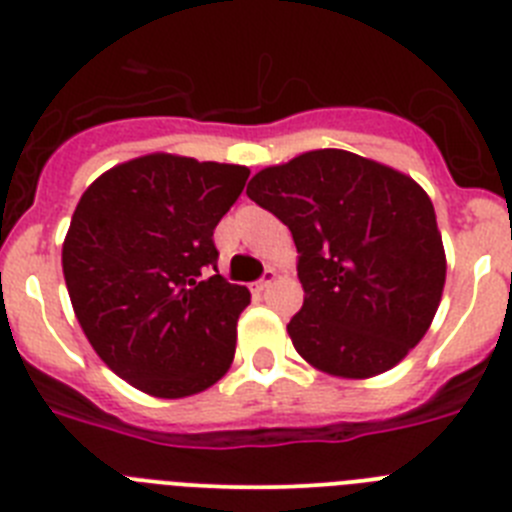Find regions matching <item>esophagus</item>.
Instances as JSON below:
<instances>
[{"instance_id": "obj_1", "label": "esophagus", "mask_w": 512, "mask_h": 512, "mask_svg": "<svg viewBox=\"0 0 512 512\" xmlns=\"http://www.w3.org/2000/svg\"><path fill=\"white\" fill-rule=\"evenodd\" d=\"M274 279H277V271H274V269H271V266H269V269L264 271V277H261L259 282L253 284V287H256V292H264V289L269 287V284L274 282Z\"/></svg>"}]
</instances>
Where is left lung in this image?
Wrapping results in <instances>:
<instances>
[{"instance_id": "1", "label": "left lung", "mask_w": 512, "mask_h": 512, "mask_svg": "<svg viewBox=\"0 0 512 512\" xmlns=\"http://www.w3.org/2000/svg\"><path fill=\"white\" fill-rule=\"evenodd\" d=\"M246 194L297 246L305 302L287 333L320 372L369 379L418 346L446 282L431 197L372 158L320 148L261 169Z\"/></svg>"}]
</instances>
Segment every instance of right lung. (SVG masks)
I'll list each match as a JSON object with an SVG mask.
<instances>
[{"label": "right lung", "mask_w": 512, "mask_h": 512, "mask_svg": "<svg viewBox=\"0 0 512 512\" xmlns=\"http://www.w3.org/2000/svg\"><path fill=\"white\" fill-rule=\"evenodd\" d=\"M251 171L148 153L81 194L63 277L99 359L153 397L205 392L233 364L246 287L217 274L212 241Z\"/></svg>", "instance_id": "right-lung-1"}]
</instances>
